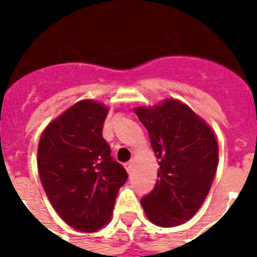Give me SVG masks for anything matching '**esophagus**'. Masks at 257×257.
<instances>
[{
	"label": "esophagus",
	"mask_w": 257,
	"mask_h": 257,
	"mask_svg": "<svg viewBox=\"0 0 257 257\" xmlns=\"http://www.w3.org/2000/svg\"><path fill=\"white\" fill-rule=\"evenodd\" d=\"M132 168H133V161H128V163L125 164V169H126L128 173H131V172H132Z\"/></svg>",
	"instance_id": "obj_1"
}]
</instances>
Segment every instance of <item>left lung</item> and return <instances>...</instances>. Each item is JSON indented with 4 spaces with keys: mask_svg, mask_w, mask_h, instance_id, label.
Listing matches in <instances>:
<instances>
[{
    "mask_svg": "<svg viewBox=\"0 0 257 257\" xmlns=\"http://www.w3.org/2000/svg\"><path fill=\"white\" fill-rule=\"evenodd\" d=\"M135 113L149 133L159 159L156 187L141 200L155 225L177 227L192 219L211 189L219 164V145L207 121L176 98Z\"/></svg>",
    "mask_w": 257,
    "mask_h": 257,
    "instance_id": "left-lung-1",
    "label": "left lung"
}]
</instances>
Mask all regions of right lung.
<instances>
[{
	"mask_svg": "<svg viewBox=\"0 0 257 257\" xmlns=\"http://www.w3.org/2000/svg\"><path fill=\"white\" fill-rule=\"evenodd\" d=\"M108 112L98 101H78L50 121L38 141L44 191L57 215L81 232L109 224L118 189L128 179L102 137Z\"/></svg>",
	"mask_w": 257,
	"mask_h": 257,
	"instance_id": "obj_1",
	"label": "right lung"
}]
</instances>
